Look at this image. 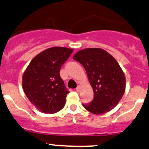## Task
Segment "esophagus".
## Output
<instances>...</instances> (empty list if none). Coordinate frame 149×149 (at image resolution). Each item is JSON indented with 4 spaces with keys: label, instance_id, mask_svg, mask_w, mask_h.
<instances>
[{
    "label": "esophagus",
    "instance_id": "34e87169",
    "mask_svg": "<svg viewBox=\"0 0 149 149\" xmlns=\"http://www.w3.org/2000/svg\"><path fill=\"white\" fill-rule=\"evenodd\" d=\"M76 91L77 92H80V91H81V86H78L77 88H76Z\"/></svg>",
    "mask_w": 149,
    "mask_h": 149
}]
</instances>
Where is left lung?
<instances>
[{
	"mask_svg": "<svg viewBox=\"0 0 149 149\" xmlns=\"http://www.w3.org/2000/svg\"><path fill=\"white\" fill-rule=\"evenodd\" d=\"M73 58L84 67L94 93L93 101L84 107L98 115L112 110L126 88V78L118 62L106 51L95 48L79 51Z\"/></svg>",
	"mask_w": 149,
	"mask_h": 149,
	"instance_id": "obj_1",
	"label": "left lung"
}]
</instances>
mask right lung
Instances as JSON below:
<instances>
[{"label":"right lung","mask_w":149,"mask_h":149,"mask_svg":"<svg viewBox=\"0 0 149 149\" xmlns=\"http://www.w3.org/2000/svg\"><path fill=\"white\" fill-rule=\"evenodd\" d=\"M73 50L53 47L33 58L23 76V88L29 101L40 111L55 113L63 108L69 93L60 76L63 64Z\"/></svg>","instance_id":"obj_1"}]
</instances>
